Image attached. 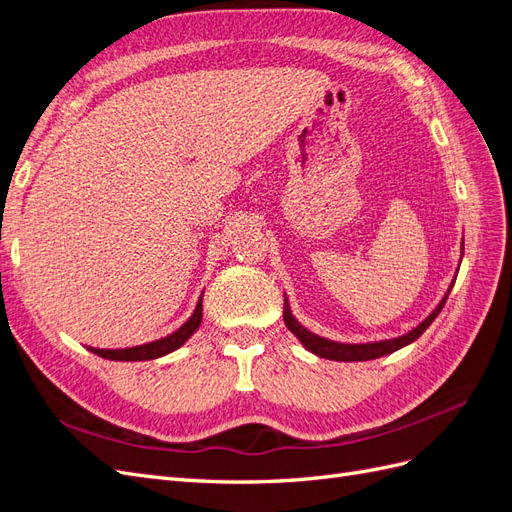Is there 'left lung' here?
I'll return each mask as SVG.
<instances>
[{
	"mask_svg": "<svg viewBox=\"0 0 512 512\" xmlns=\"http://www.w3.org/2000/svg\"><path fill=\"white\" fill-rule=\"evenodd\" d=\"M448 292H451V288H448ZM448 292L444 294V299L440 301V305L433 309V312L418 324V327H414L412 331H408L406 335L401 337H395V339H384V342H371V344H342V342H333V339H327V337H320L312 331H307L303 324L297 322V318L292 316L290 312V305H288V299H284V322L286 327L297 335L299 342L309 350L314 352L318 356H322V359H331V361H371V359H380V356H386L391 354L399 348H404L408 344H412L414 339L421 337L425 333V329L429 327V324L436 320V316L442 312V307L448 299Z\"/></svg>",
	"mask_w": 512,
	"mask_h": 512,
	"instance_id": "obj_1",
	"label": "left lung"
}]
</instances>
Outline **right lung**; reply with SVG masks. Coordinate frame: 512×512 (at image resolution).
I'll return each mask as SVG.
<instances>
[{
  "mask_svg": "<svg viewBox=\"0 0 512 512\" xmlns=\"http://www.w3.org/2000/svg\"><path fill=\"white\" fill-rule=\"evenodd\" d=\"M200 320H203V294L196 303L194 314L185 320L181 327L170 333L162 339H156V342H149L143 346H132V348H119V350H102V348H89L94 354L102 356V359H111V361H151V359H160V356L173 352L181 348L188 339L196 333L200 327Z\"/></svg>",
  "mask_w": 512,
  "mask_h": 512,
  "instance_id": "add662e5",
  "label": "right lung"
}]
</instances>
